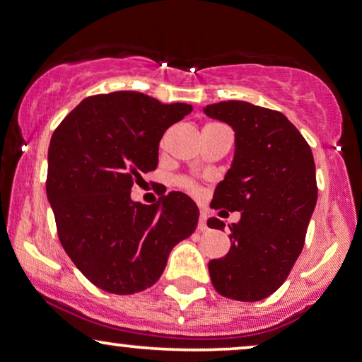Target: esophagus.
Masks as SVG:
<instances>
[{
	"label": "esophagus",
	"mask_w": 362,
	"mask_h": 362,
	"mask_svg": "<svg viewBox=\"0 0 362 362\" xmlns=\"http://www.w3.org/2000/svg\"><path fill=\"white\" fill-rule=\"evenodd\" d=\"M208 226H206V213L204 211H202L199 213V221H198V230L199 231H204L206 230Z\"/></svg>",
	"instance_id": "obj_1"
}]
</instances>
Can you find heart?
<instances>
[{
    "mask_svg": "<svg viewBox=\"0 0 362 362\" xmlns=\"http://www.w3.org/2000/svg\"><path fill=\"white\" fill-rule=\"evenodd\" d=\"M180 185H181V186H185V188H189V189L196 191V188L193 186V182L188 181V180H181V181H180Z\"/></svg>",
    "mask_w": 362,
    "mask_h": 362,
    "instance_id": "b5f03b06",
    "label": "heart"
}]
</instances>
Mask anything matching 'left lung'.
Returning a JSON list of instances; mask_svg holds the SVG:
<instances>
[{
	"label": "left lung",
	"instance_id": "obj_1",
	"mask_svg": "<svg viewBox=\"0 0 362 362\" xmlns=\"http://www.w3.org/2000/svg\"><path fill=\"white\" fill-rule=\"evenodd\" d=\"M203 112L235 131V156L218 182L211 208L240 211L231 223L230 252L208 263L213 287L223 297L257 302L287 279L304 248L317 203L314 156L282 112L242 100L218 102ZM209 228L225 223L209 218Z\"/></svg>",
	"mask_w": 362,
	"mask_h": 362
}]
</instances>
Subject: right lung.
<instances>
[{"label": "right lung", "mask_w": 362, "mask_h": 362, "mask_svg": "<svg viewBox=\"0 0 362 362\" xmlns=\"http://www.w3.org/2000/svg\"><path fill=\"white\" fill-rule=\"evenodd\" d=\"M191 110L141 92L102 93L53 132L47 198L62 247L95 287L119 296L146 290L196 230L199 209L188 194L171 191L154 204L131 198L141 174L158 168L163 134Z\"/></svg>", "instance_id": "1"}]
</instances>
